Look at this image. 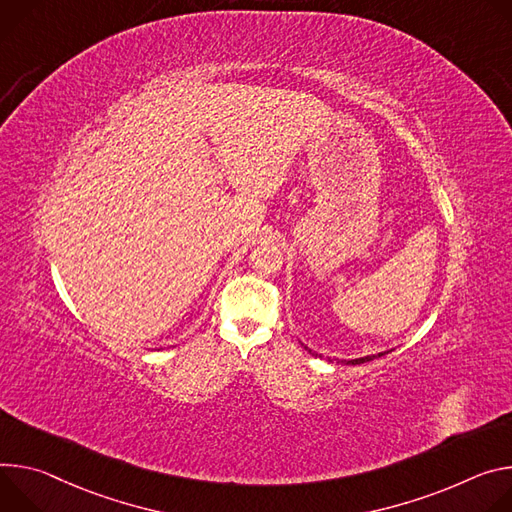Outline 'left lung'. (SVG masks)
<instances>
[{"label": "left lung", "mask_w": 512, "mask_h": 512, "mask_svg": "<svg viewBox=\"0 0 512 512\" xmlns=\"http://www.w3.org/2000/svg\"><path fill=\"white\" fill-rule=\"evenodd\" d=\"M309 350V348H307ZM311 352V350H309ZM380 356H384V354H378V356H366V358H358V360H337V362H342V364H364V362H370V360H374V358H380Z\"/></svg>", "instance_id": "1"}]
</instances>
